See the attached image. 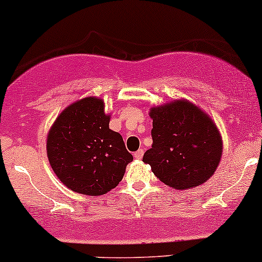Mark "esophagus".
Returning <instances> with one entry per match:
<instances>
[{
  "instance_id": "34e87169",
  "label": "esophagus",
  "mask_w": 262,
  "mask_h": 262,
  "mask_svg": "<svg viewBox=\"0 0 262 262\" xmlns=\"http://www.w3.org/2000/svg\"><path fill=\"white\" fill-rule=\"evenodd\" d=\"M143 155H144V149H139L137 152H134V157L137 160H140L141 157H143Z\"/></svg>"
}]
</instances>
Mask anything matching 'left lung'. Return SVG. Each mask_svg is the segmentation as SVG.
Returning <instances> with one entry per match:
<instances>
[{
  "label": "left lung",
  "mask_w": 262,
  "mask_h": 262,
  "mask_svg": "<svg viewBox=\"0 0 262 262\" xmlns=\"http://www.w3.org/2000/svg\"><path fill=\"white\" fill-rule=\"evenodd\" d=\"M152 146L144 163L166 185L187 190L204 184L221 161L223 141L213 119L187 99L152 106Z\"/></svg>",
  "instance_id": "8db88e82"
}]
</instances>
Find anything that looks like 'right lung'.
<instances>
[{
	"label": "right lung",
	"mask_w": 262,
	"mask_h": 262,
	"mask_svg": "<svg viewBox=\"0 0 262 262\" xmlns=\"http://www.w3.org/2000/svg\"><path fill=\"white\" fill-rule=\"evenodd\" d=\"M110 119L103 100L88 96L66 107L50 128L47 159L59 181L75 193L106 194L133 161L122 135L110 129Z\"/></svg>",
	"instance_id": "right-lung-1"
}]
</instances>
